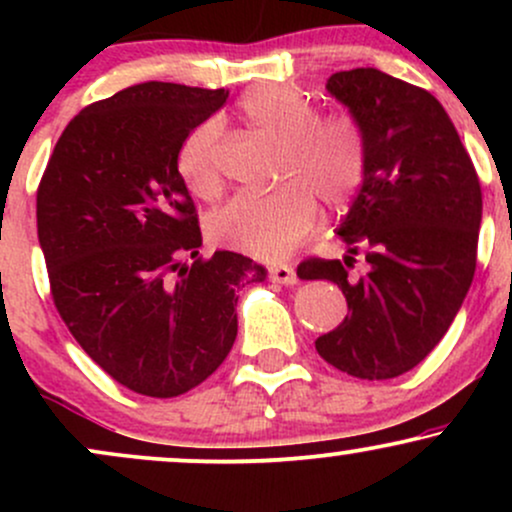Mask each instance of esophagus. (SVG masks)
Returning <instances> with one entry per match:
<instances>
[{"label": "esophagus", "instance_id": "obj_1", "mask_svg": "<svg viewBox=\"0 0 512 512\" xmlns=\"http://www.w3.org/2000/svg\"><path fill=\"white\" fill-rule=\"evenodd\" d=\"M267 279L274 281V284H284V286L298 284L296 269H293L291 264H272V267H267Z\"/></svg>", "mask_w": 512, "mask_h": 512}]
</instances>
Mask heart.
I'll use <instances>...</instances> for the list:
<instances>
[{
	"instance_id": "b5f03b06",
	"label": "heart",
	"mask_w": 512,
	"mask_h": 512,
	"mask_svg": "<svg viewBox=\"0 0 512 512\" xmlns=\"http://www.w3.org/2000/svg\"><path fill=\"white\" fill-rule=\"evenodd\" d=\"M252 127L281 142L276 178L284 185L267 195H238L209 216V238L260 260H281L317 223V202L330 211L351 207L368 170V139L349 110L317 113L313 98L291 84L252 88L240 101ZM223 127L207 120L180 146L178 173L192 195L221 197Z\"/></svg>"
}]
</instances>
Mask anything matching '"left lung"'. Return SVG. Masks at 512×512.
<instances>
[{"mask_svg":"<svg viewBox=\"0 0 512 512\" xmlns=\"http://www.w3.org/2000/svg\"><path fill=\"white\" fill-rule=\"evenodd\" d=\"M327 91L366 129L368 170L337 231L349 255L308 257L298 276L332 281L349 305L317 354L354 378L390 380L436 349L472 286L479 175L426 88L366 67L332 74ZM356 254L369 262L363 277L350 276Z\"/></svg>","mask_w":512,"mask_h":512,"instance_id":"obj_1","label":"left lung"}]
</instances>
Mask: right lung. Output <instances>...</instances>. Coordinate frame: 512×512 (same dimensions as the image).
<instances>
[{"label":"right lung","instance_id":"1","mask_svg":"<svg viewBox=\"0 0 512 512\" xmlns=\"http://www.w3.org/2000/svg\"><path fill=\"white\" fill-rule=\"evenodd\" d=\"M226 98L166 81L122 88L74 115L40 178L38 240L57 313L137 395L204 383L236 342L238 286L264 279L238 252L199 255L197 207L178 173L187 134Z\"/></svg>","mask_w":512,"mask_h":512}]
</instances>
